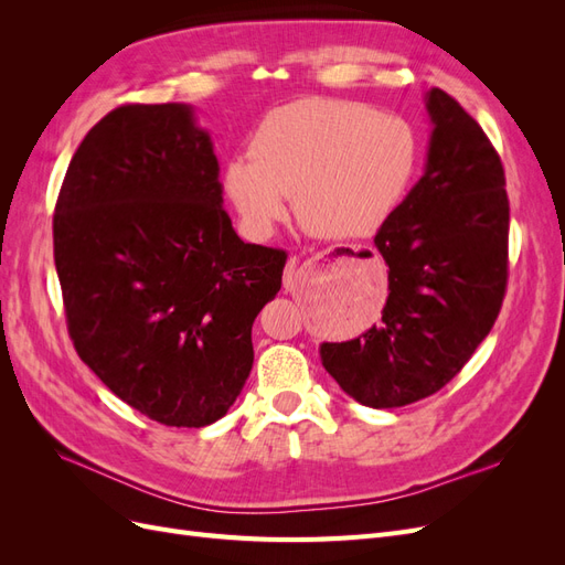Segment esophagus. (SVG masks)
I'll list each match as a JSON object with an SVG mask.
<instances>
[{
    "label": "esophagus",
    "instance_id": "esophagus-1",
    "mask_svg": "<svg viewBox=\"0 0 565 565\" xmlns=\"http://www.w3.org/2000/svg\"><path fill=\"white\" fill-rule=\"evenodd\" d=\"M282 285L287 292H292L297 287V259H289L285 266V276H282Z\"/></svg>",
    "mask_w": 565,
    "mask_h": 565
}]
</instances>
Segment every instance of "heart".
Segmentation results:
<instances>
[{"label": "heart", "instance_id": "obj_1", "mask_svg": "<svg viewBox=\"0 0 565 565\" xmlns=\"http://www.w3.org/2000/svg\"><path fill=\"white\" fill-rule=\"evenodd\" d=\"M422 164L417 127L344 98H301L270 110L249 158L224 164L221 191L245 233L264 241L295 195L299 224L324 241L367 237L388 224Z\"/></svg>", "mask_w": 565, "mask_h": 565}]
</instances>
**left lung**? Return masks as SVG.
Here are the masks:
<instances>
[{
    "label": "left lung",
    "instance_id": "1",
    "mask_svg": "<svg viewBox=\"0 0 565 565\" xmlns=\"http://www.w3.org/2000/svg\"><path fill=\"white\" fill-rule=\"evenodd\" d=\"M424 177L374 245L388 266L382 322L320 347L322 365L367 407H403L446 386L500 316L509 264L504 167L481 125L443 89Z\"/></svg>",
    "mask_w": 565,
    "mask_h": 565
}]
</instances>
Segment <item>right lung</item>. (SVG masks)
I'll list each match as a JSON object with an SVG mask.
<instances>
[{
    "mask_svg": "<svg viewBox=\"0 0 565 565\" xmlns=\"http://www.w3.org/2000/svg\"><path fill=\"white\" fill-rule=\"evenodd\" d=\"M54 262L77 355L167 426L228 413L254 363L252 324L287 254L243 243L210 134L183 104H129L89 129L54 214Z\"/></svg>",
    "mask_w": 565,
    "mask_h": 565,
    "instance_id": "obj_1",
    "label": "right lung"
}]
</instances>
